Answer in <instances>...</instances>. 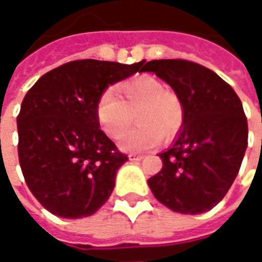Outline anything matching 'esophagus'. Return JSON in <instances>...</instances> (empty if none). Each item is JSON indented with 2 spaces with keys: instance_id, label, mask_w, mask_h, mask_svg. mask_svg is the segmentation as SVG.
I'll list each match as a JSON object with an SVG mask.
<instances>
[{
  "instance_id": "34e87169",
  "label": "esophagus",
  "mask_w": 262,
  "mask_h": 262,
  "mask_svg": "<svg viewBox=\"0 0 262 262\" xmlns=\"http://www.w3.org/2000/svg\"><path fill=\"white\" fill-rule=\"evenodd\" d=\"M144 157L143 156H137V154H129V160L130 161H140V160H143Z\"/></svg>"
}]
</instances>
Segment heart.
I'll list each match as a JSON object with an SVG mask.
<instances>
[{"mask_svg":"<svg viewBox=\"0 0 262 262\" xmlns=\"http://www.w3.org/2000/svg\"><path fill=\"white\" fill-rule=\"evenodd\" d=\"M119 98L112 91L98 98L97 119L109 137L116 139L136 118L139 126L125 132L118 146L125 153H143L154 148L161 137L172 139L181 130L185 109L181 98L153 75H139L120 84Z\"/></svg>","mask_w":262,"mask_h":262,"instance_id":"b5f03b06","label":"heart"}]
</instances>
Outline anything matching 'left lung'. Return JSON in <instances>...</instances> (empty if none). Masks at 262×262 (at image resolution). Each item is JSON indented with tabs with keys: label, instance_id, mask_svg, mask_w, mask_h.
I'll list each match as a JSON object with an SVG mask.
<instances>
[{
	"label": "left lung",
	"instance_id": "1",
	"mask_svg": "<svg viewBox=\"0 0 262 262\" xmlns=\"http://www.w3.org/2000/svg\"><path fill=\"white\" fill-rule=\"evenodd\" d=\"M154 73L181 98L185 118L165 151L163 168L147 181L156 199L184 214L203 213L225 198L248 143L240 98L212 70L187 60H151Z\"/></svg>",
	"mask_w": 262,
	"mask_h": 262
}]
</instances>
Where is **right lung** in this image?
I'll use <instances>...</instances> for the list:
<instances>
[{"label": "right lung", "instance_id": "1", "mask_svg": "<svg viewBox=\"0 0 262 262\" xmlns=\"http://www.w3.org/2000/svg\"><path fill=\"white\" fill-rule=\"evenodd\" d=\"M140 63L75 60L42 75L16 118L26 185L50 213L91 216L111 196L127 156L101 129L97 102L106 88L136 74Z\"/></svg>", "mask_w": 262, "mask_h": 262}]
</instances>
